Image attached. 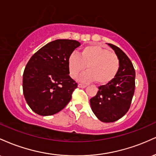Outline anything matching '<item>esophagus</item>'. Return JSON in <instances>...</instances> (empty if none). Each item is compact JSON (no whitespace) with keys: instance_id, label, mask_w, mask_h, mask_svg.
Masks as SVG:
<instances>
[{"instance_id":"1","label":"esophagus","mask_w":156,"mask_h":156,"mask_svg":"<svg viewBox=\"0 0 156 156\" xmlns=\"http://www.w3.org/2000/svg\"><path fill=\"white\" fill-rule=\"evenodd\" d=\"M78 87H80V88H86V87H87V85H85V84L79 83L78 84Z\"/></svg>"}]
</instances>
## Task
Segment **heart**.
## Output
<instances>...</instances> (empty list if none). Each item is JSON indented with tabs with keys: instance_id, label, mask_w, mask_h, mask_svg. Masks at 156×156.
<instances>
[{
	"instance_id": "heart-1",
	"label": "heart",
	"mask_w": 156,
	"mask_h": 156,
	"mask_svg": "<svg viewBox=\"0 0 156 156\" xmlns=\"http://www.w3.org/2000/svg\"><path fill=\"white\" fill-rule=\"evenodd\" d=\"M69 76L76 78L80 73H87L80 76L82 82L95 80L99 84H106L115 78L120 67V62L117 54L98 45L90 44L84 47L79 55L71 53L67 60Z\"/></svg>"
}]
</instances>
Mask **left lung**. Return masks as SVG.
Wrapping results in <instances>:
<instances>
[{
    "instance_id": "1",
    "label": "left lung",
    "mask_w": 156,
    "mask_h": 156,
    "mask_svg": "<svg viewBox=\"0 0 156 156\" xmlns=\"http://www.w3.org/2000/svg\"><path fill=\"white\" fill-rule=\"evenodd\" d=\"M108 45L119 57V72L112 81L100 86L96 95L90 99L92 112L103 122H113L122 117L129 110L135 91L133 64L120 48L112 44Z\"/></svg>"
}]
</instances>
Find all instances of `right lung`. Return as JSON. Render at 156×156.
<instances>
[{"instance_id": "1", "label": "right lung", "mask_w": 156, "mask_h": 156, "mask_svg": "<svg viewBox=\"0 0 156 156\" xmlns=\"http://www.w3.org/2000/svg\"><path fill=\"white\" fill-rule=\"evenodd\" d=\"M80 42L57 39L43 46L31 57L23 73L25 99L41 116L62 111L72 98L78 83L69 76L67 60Z\"/></svg>"}]
</instances>
